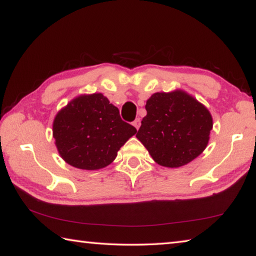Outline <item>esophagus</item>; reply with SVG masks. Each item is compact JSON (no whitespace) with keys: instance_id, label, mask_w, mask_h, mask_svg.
<instances>
[{"instance_id":"esophagus-1","label":"esophagus","mask_w":256,"mask_h":256,"mask_svg":"<svg viewBox=\"0 0 256 256\" xmlns=\"http://www.w3.org/2000/svg\"><path fill=\"white\" fill-rule=\"evenodd\" d=\"M133 125L136 128V130H138V128H140V125H141V120H140V118H138L134 120Z\"/></svg>"}]
</instances>
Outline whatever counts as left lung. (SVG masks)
Segmentation results:
<instances>
[{
	"mask_svg": "<svg viewBox=\"0 0 256 256\" xmlns=\"http://www.w3.org/2000/svg\"><path fill=\"white\" fill-rule=\"evenodd\" d=\"M136 138L164 167H180L206 149L212 130L209 110L183 92L154 94Z\"/></svg>",
	"mask_w": 256,
	"mask_h": 256,
	"instance_id": "8db88e82",
	"label": "left lung"
}]
</instances>
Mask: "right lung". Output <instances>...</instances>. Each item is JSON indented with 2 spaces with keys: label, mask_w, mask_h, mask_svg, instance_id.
<instances>
[{
  "label": "right lung",
  "mask_w": 256,
  "mask_h": 256,
  "mask_svg": "<svg viewBox=\"0 0 256 256\" xmlns=\"http://www.w3.org/2000/svg\"><path fill=\"white\" fill-rule=\"evenodd\" d=\"M136 128L120 118L118 107L102 94L80 96L54 120L53 136L66 162L80 170H96L110 164Z\"/></svg>",
  "instance_id": "obj_1"
}]
</instances>
